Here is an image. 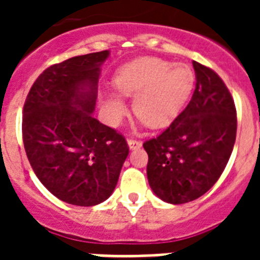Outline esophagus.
Masks as SVG:
<instances>
[{
    "label": "esophagus",
    "instance_id": "34e87169",
    "mask_svg": "<svg viewBox=\"0 0 260 260\" xmlns=\"http://www.w3.org/2000/svg\"><path fill=\"white\" fill-rule=\"evenodd\" d=\"M127 144H128V148H130V150H137V148L142 147V142L137 141V139H133V138L127 139Z\"/></svg>",
    "mask_w": 260,
    "mask_h": 260
}]
</instances>
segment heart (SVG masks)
<instances>
[{"label": "heart", "instance_id": "1", "mask_svg": "<svg viewBox=\"0 0 260 260\" xmlns=\"http://www.w3.org/2000/svg\"><path fill=\"white\" fill-rule=\"evenodd\" d=\"M194 86V74L183 63L156 57H141L127 62L118 70L116 87L126 98H134L133 108L142 123L164 127L180 114ZM127 104L118 93L105 96L104 113L113 125L127 114Z\"/></svg>", "mask_w": 260, "mask_h": 260}]
</instances>
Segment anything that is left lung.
<instances>
[{
  "instance_id": "left-lung-1",
  "label": "left lung",
  "mask_w": 260,
  "mask_h": 260,
  "mask_svg": "<svg viewBox=\"0 0 260 260\" xmlns=\"http://www.w3.org/2000/svg\"><path fill=\"white\" fill-rule=\"evenodd\" d=\"M192 66L197 84L187 107L164 133L143 143L148 183L171 204L195 201L215 185L237 134L236 107L222 79L198 62Z\"/></svg>"
}]
</instances>
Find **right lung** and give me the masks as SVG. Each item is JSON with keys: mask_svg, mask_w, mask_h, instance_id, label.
Segmentation results:
<instances>
[{"mask_svg": "<svg viewBox=\"0 0 260 260\" xmlns=\"http://www.w3.org/2000/svg\"><path fill=\"white\" fill-rule=\"evenodd\" d=\"M108 57L103 50L49 66L23 107V144L36 177L59 201L80 207L109 198L128 155L125 138L92 116Z\"/></svg>", "mask_w": 260, "mask_h": 260, "instance_id": "right-lung-1", "label": "right lung"}]
</instances>
